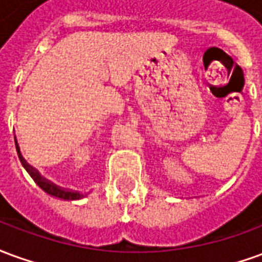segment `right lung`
<instances>
[{
  "instance_id": "right-lung-1",
  "label": "right lung",
  "mask_w": 262,
  "mask_h": 262,
  "mask_svg": "<svg viewBox=\"0 0 262 262\" xmlns=\"http://www.w3.org/2000/svg\"><path fill=\"white\" fill-rule=\"evenodd\" d=\"M15 146H16V151H18V157H19L20 163L24 165V168L28 171V174L33 178V181L36 182L39 187L42 188L45 192H48L49 195H53V196L61 198V199H80L82 195L80 192H77V191H67V189H63V188L57 187V185H54L52 182H49L48 180H45L40 177V174L37 172L33 167L28 164L25 161V159L22 157V154L19 151V147H18V143L15 140Z\"/></svg>"
}]
</instances>
